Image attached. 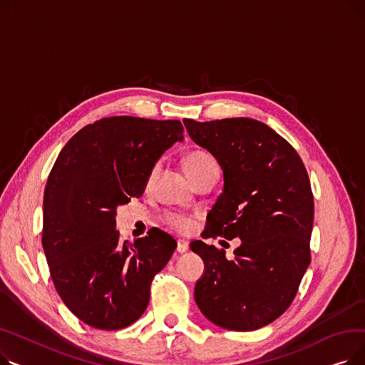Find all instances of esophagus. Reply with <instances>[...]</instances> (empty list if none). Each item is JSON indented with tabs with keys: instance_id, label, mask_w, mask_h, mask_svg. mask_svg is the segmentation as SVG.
Wrapping results in <instances>:
<instances>
[{
	"instance_id": "esophagus-1",
	"label": "esophagus",
	"mask_w": 365,
	"mask_h": 365,
	"mask_svg": "<svg viewBox=\"0 0 365 365\" xmlns=\"http://www.w3.org/2000/svg\"><path fill=\"white\" fill-rule=\"evenodd\" d=\"M187 248H189V245H187V242H186L185 240H179V241H178V248H176V250H178L179 253H186Z\"/></svg>"
}]
</instances>
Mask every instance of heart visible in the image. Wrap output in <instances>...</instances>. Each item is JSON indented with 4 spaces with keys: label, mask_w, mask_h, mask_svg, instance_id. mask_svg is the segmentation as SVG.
Wrapping results in <instances>:
<instances>
[{
    "label": "heart",
    "mask_w": 365,
    "mask_h": 365,
    "mask_svg": "<svg viewBox=\"0 0 365 365\" xmlns=\"http://www.w3.org/2000/svg\"><path fill=\"white\" fill-rule=\"evenodd\" d=\"M185 167L189 173V176L195 180L208 168H213V167H217V165H216L215 158L210 155V153H207L204 150H194V152H190L189 155L185 158ZM157 173H158V165H153L150 173H149V176H148L146 186H150L153 183V180H155V178H157ZM165 222L171 227L178 229V231H180V232H187L194 227V222L190 220L189 217L175 215V213L167 215Z\"/></svg>",
    "instance_id": "heart-1"
}]
</instances>
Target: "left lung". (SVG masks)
Returning <instances> with one entry per match:
<instances>
[{"instance_id": "left-lung-1", "label": "left lung", "mask_w": 365, "mask_h": 365, "mask_svg": "<svg viewBox=\"0 0 365 365\" xmlns=\"http://www.w3.org/2000/svg\"><path fill=\"white\" fill-rule=\"evenodd\" d=\"M190 139L223 170V192L207 215L202 238H240L234 260L194 241L205 264L195 302L222 329L253 331L292 304L311 263L314 195L296 149L252 118L183 120Z\"/></svg>"}]
</instances>
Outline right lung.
Instances as JSON below:
<instances>
[{"label":"right lung","instance_id":"1","mask_svg":"<svg viewBox=\"0 0 365 365\" xmlns=\"http://www.w3.org/2000/svg\"><path fill=\"white\" fill-rule=\"evenodd\" d=\"M182 140L178 120L102 118L71 138L50 171L43 248L57 293L90 327L120 330L136 322L153 277L176 250L158 227L123 242L115 216L118 205L143 194L152 167Z\"/></svg>","mask_w":365,"mask_h":365}]
</instances>
